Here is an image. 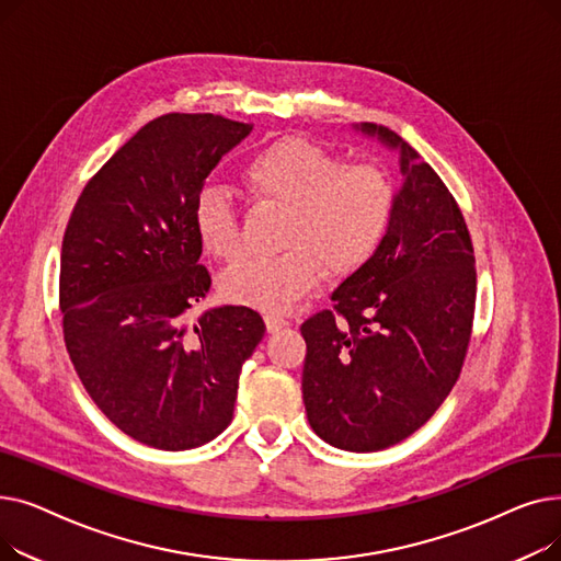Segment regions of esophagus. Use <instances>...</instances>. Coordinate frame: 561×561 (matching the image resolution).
Returning <instances> with one entry per match:
<instances>
[{
	"instance_id": "1",
	"label": "esophagus",
	"mask_w": 561,
	"mask_h": 561,
	"mask_svg": "<svg viewBox=\"0 0 561 561\" xmlns=\"http://www.w3.org/2000/svg\"><path fill=\"white\" fill-rule=\"evenodd\" d=\"M286 325H288L286 318H282L277 313H265V328H268V332H279Z\"/></svg>"
}]
</instances>
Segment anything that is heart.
<instances>
[{
  "mask_svg": "<svg viewBox=\"0 0 561 561\" xmlns=\"http://www.w3.org/2000/svg\"><path fill=\"white\" fill-rule=\"evenodd\" d=\"M245 188L286 206L282 254H245L222 275V293L241 305L282 311L313 286L320 265L347 275L385 241L396 211V186L377 163H345L305 138H279L241 168ZM193 227L206 254L229 261L241 250V222L222 188H204Z\"/></svg>",
  "mask_w": 561,
  "mask_h": 561,
  "instance_id": "b5f03b06",
  "label": "heart"
}]
</instances>
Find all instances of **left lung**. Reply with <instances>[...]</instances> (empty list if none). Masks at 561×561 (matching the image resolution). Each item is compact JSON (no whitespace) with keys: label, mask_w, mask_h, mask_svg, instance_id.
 I'll list each match as a JSON object with an SVG mask.
<instances>
[{"label":"left lung","mask_w":561,"mask_h":561,"mask_svg":"<svg viewBox=\"0 0 561 561\" xmlns=\"http://www.w3.org/2000/svg\"><path fill=\"white\" fill-rule=\"evenodd\" d=\"M355 131L398 154L402 186L385 241L302 322V398L330 446L375 453L423 427L461 373L476 313V256L459 206L387 127Z\"/></svg>","instance_id":"8db88e82"}]
</instances>
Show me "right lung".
<instances>
[{"mask_svg":"<svg viewBox=\"0 0 561 561\" xmlns=\"http://www.w3.org/2000/svg\"><path fill=\"white\" fill-rule=\"evenodd\" d=\"M250 131L214 113L157 117L85 184L66 227V347L102 414L145 446L176 453L216 438L263 339V320L248 307L188 318L211 288L195 199Z\"/></svg>","mask_w":561,"mask_h":561,"instance_id":"1","label":"right lung"}]
</instances>
